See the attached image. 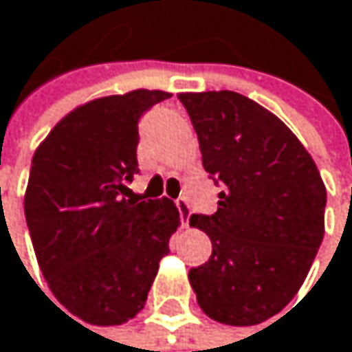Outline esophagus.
<instances>
[{
	"mask_svg": "<svg viewBox=\"0 0 352 352\" xmlns=\"http://www.w3.org/2000/svg\"><path fill=\"white\" fill-rule=\"evenodd\" d=\"M176 207H178V211H180L182 226L188 228V219H190V205H188V201H186L184 197H180V199L176 201Z\"/></svg>",
	"mask_w": 352,
	"mask_h": 352,
	"instance_id": "esophagus-1",
	"label": "esophagus"
}]
</instances>
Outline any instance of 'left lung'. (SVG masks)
<instances>
[{"label": "left lung", "mask_w": 352, "mask_h": 352, "mask_svg": "<svg viewBox=\"0 0 352 352\" xmlns=\"http://www.w3.org/2000/svg\"><path fill=\"white\" fill-rule=\"evenodd\" d=\"M203 166L221 184L213 215H190L213 254L190 268L201 309L228 326L278 314L303 285L324 238L326 186L291 129L230 89L178 94Z\"/></svg>", "instance_id": "8db88e82"}]
</instances>
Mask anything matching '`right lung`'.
<instances>
[{"label": "right lung", "instance_id": "add662e5", "mask_svg": "<svg viewBox=\"0 0 352 352\" xmlns=\"http://www.w3.org/2000/svg\"><path fill=\"white\" fill-rule=\"evenodd\" d=\"M170 96L133 89L89 100L32 157L24 213L36 261L55 299L94 326H118L143 309L180 226L170 199L139 201L126 188L139 172L137 122Z\"/></svg>", "mask_w": 352, "mask_h": 352}]
</instances>
